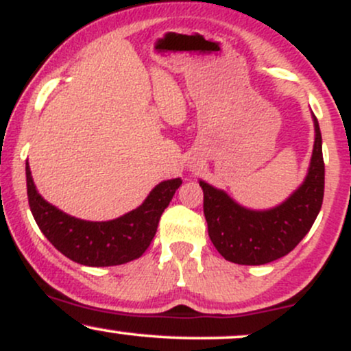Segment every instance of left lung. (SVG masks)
<instances>
[{
    "mask_svg": "<svg viewBox=\"0 0 351 351\" xmlns=\"http://www.w3.org/2000/svg\"><path fill=\"white\" fill-rule=\"evenodd\" d=\"M315 123L312 162L304 184L280 206L269 211H249L236 204L224 191L199 181L208 234L226 261L243 265H261L287 256L304 239L322 208L325 163L322 134Z\"/></svg>",
    "mask_w": 351,
    "mask_h": 351,
    "instance_id": "1",
    "label": "left lung"
}]
</instances>
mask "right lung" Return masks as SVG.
Segmentation results:
<instances>
[{
  "mask_svg": "<svg viewBox=\"0 0 351 351\" xmlns=\"http://www.w3.org/2000/svg\"><path fill=\"white\" fill-rule=\"evenodd\" d=\"M26 183L31 213L49 243L74 263L108 267L138 259L147 251L155 237L160 217L180 188L181 180H168L156 184L142 206L104 223L77 219L47 203L36 191L27 162Z\"/></svg>",
  "mask_w": 351,
  "mask_h": 351,
  "instance_id": "obj_1",
  "label": "right lung"
}]
</instances>
